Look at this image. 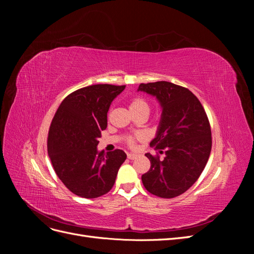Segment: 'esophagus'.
<instances>
[{"instance_id":"esophagus-1","label":"esophagus","mask_w":254,"mask_h":254,"mask_svg":"<svg viewBox=\"0 0 254 254\" xmlns=\"http://www.w3.org/2000/svg\"><path fill=\"white\" fill-rule=\"evenodd\" d=\"M136 157H137V156L135 155V153H131V152L127 153V158H128L129 160H134Z\"/></svg>"}]
</instances>
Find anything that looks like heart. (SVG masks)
I'll list each match as a JSON object with an SVG mask.
<instances>
[{
  "label": "heart",
  "mask_w": 254,
  "mask_h": 254,
  "mask_svg": "<svg viewBox=\"0 0 254 254\" xmlns=\"http://www.w3.org/2000/svg\"><path fill=\"white\" fill-rule=\"evenodd\" d=\"M129 109H130V111H131V113L132 112H139V111L149 112V105L147 104V102L144 101L143 98L134 97L129 103ZM127 142H128L129 145L133 144V140L131 139V137H129Z\"/></svg>",
  "instance_id": "b5f03b06"
}]
</instances>
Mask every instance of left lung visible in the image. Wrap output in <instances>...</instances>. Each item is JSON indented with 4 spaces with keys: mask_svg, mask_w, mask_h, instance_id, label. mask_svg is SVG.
Listing matches in <instances>:
<instances>
[{
    "mask_svg": "<svg viewBox=\"0 0 254 254\" xmlns=\"http://www.w3.org/2000/svg\"><path fill=\"white\" fill-rule=\"evenodd\" d=\"M137 91L157 98L162 113L150 146L164 158L146 153L150 168L142 175L145 189L161 198L183 194L197 181L209 160L212 137L206 113L191 92L168 81L141 83Z\"/></svg>",
    "mask_w": 254,
    "mask_h": 254,
    "instance_id": "1",
    "label": "left lung"
}]
</instances>
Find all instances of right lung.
I'll list each match as a JSON object with an SVG mask.
<instances>
[{
    "mask_svg": "<svg viewBox=\"0 0 254 254\" xmlns=\"http://www.w3.org/2000/svg\"><path fill=\"white\" fill-rule=\"evenodd\" d=\"M125 87L93 84L75 91L64 99L52 121L49 157L58 178L75 195L97 198L108 193L127 158L121 149L97 150L110 105Z\"/></svg>",
    "mask_w": 254,
    "mask_h": 254,
    "instance_id": "right-lung-1",
    "label": "right lung"
}]
</instances>
